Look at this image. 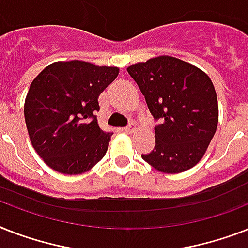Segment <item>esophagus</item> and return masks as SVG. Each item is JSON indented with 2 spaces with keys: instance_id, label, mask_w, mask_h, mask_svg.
I'll list each match as a JSON object with an SVG mask.
<instances>
[{
  "instance_id": "1",
  "label": "esophagus",
  "mask_w": 248,
  "mask_h": 248,
  "mask_svg": "<svg viewBox=\"0 0 248 248\" xmlns=\"http://www.w3.org/2000/svg\"><path fill=\"white\" fill-rule=\"evenodd\" d=\"M135 131H136L135 124H130V126H127V127L122 128V132H124V134H134Z\"/></svg>"
}]
</instances>
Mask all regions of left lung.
<instances>
[{"label": "left lung", "mask_w": 248, "mask_h": 248, "mask_svg": "<svg viewBox=\"0 0 248 248\" xmlns=\"http://www.w3.org/2000/svg\"><path fill=\"white\" fill-rule=\"evenodd\" d=\"M159 121L155 148L141 158L163 173L190 170L204 156L218 126V99L210 78L180 58L159 56L127 67Z\"/></svg>", "instance_id": "left-lung-1"}]
</instances>
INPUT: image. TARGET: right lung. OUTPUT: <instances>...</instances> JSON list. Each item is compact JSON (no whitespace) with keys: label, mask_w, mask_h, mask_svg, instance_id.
I'll return each mask as SVG.
<instances>
[{"label":"right lung","mask_w":248,"mask_h":248,"mask_svg":"<svg viewBox=\"0 0 248 248\" xmlns=\"http://www.w3.org/2000/svg\"><path fill=\"white\" fill-rule=\"evenodd\" d=\"M120 68L85 61L47 66L30 84L24 116L30 141L52 170L63 174L88 172L106 155L110 132L98 124L100 93Z\"/></svg>","instance_id":"obj_1"}]
</instances>
